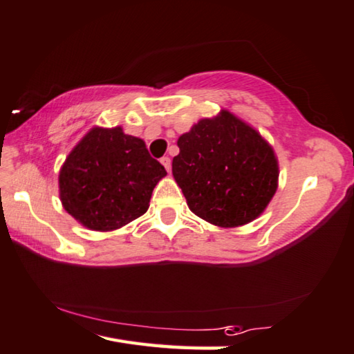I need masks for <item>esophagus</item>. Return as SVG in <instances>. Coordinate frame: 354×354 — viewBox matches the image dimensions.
<instances>
[{
	"mask_svg": "<svg viewBox=\"0 0 354 354\" xmlns=\"http://www.w3.org/2000/svg\"><path fill=\"white\" fill-rule=\"evenodd\" d=\"M160 164H162V165L165 167V170H167V171H170V170H171V160H170V158H169V156L160 158Z\"/></svg>",
	"mask_w": 354,
	"mask_h": 354,
	"instance_id": "esophagus-1",
	"label": "esophagus"
}]
</instances>
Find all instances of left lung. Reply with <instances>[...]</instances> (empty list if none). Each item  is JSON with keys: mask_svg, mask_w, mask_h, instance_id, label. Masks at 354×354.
Masks as SVG:
<instances>
[{"mask_svg": "<svg viewBox=\"0 0 354 354\" xmlns=\"http://www.w3.org/2000/svg\"><path fill=\"white\" fill-rule=\"evenodd\" d=\"M171 171L189 209L215 226L255 220L277 190L279 165L265 139L229 111L203 119L178 139Z\"/></svg>", "mask_w": 354, "mask_h": 354, "instance_id": "obj_1", "label": "left lung"}]
</instances>
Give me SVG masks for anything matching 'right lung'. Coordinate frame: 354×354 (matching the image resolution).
Here are the masks:
<instances>
[{"instance_id": "1", "label": "right lung", "mask_w": 354, "mask_h": 354, "mask_svg": "<svg viewBox=\"0 0 354 354\" xmlns=\"http://www.w3.org/2000/svg\"><path fill=\"white\" fill-rule=\"evenodd\" d=\"M167 171L142 139L115 128H93L69 153L59 176L65 210L93 230L125 226L149 209Z\"/></svg>"}]
</instances>
